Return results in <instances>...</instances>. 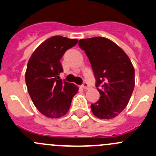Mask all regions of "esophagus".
<instances>
[{
	"label": "esophagus",
	"instance_id": "34e87169",
	"mask_svg": "<svg viewBox=\"0 0 156 156\" xmlns=\"http://www.w3.org/2000/svg\"><path fill=\"white\" fill-rule=\"evenodd\" d=\"M81 87H82V88H83V89L85 90H89L90 88V85L88 84L87 83H84Z\"/></svg>",
	"mask_w": 156,
	"mask_h": 156
}]
</instances>
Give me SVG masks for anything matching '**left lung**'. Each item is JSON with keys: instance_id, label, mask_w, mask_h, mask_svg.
Returning <instances> with one entry per match:
<instances>
[{"instance_id": "left-lung-1", "label": "left lung", "mask_w": 156, "mask_h": 156, "mask_svg": "<svg viewBox=\"0 0 156 156\" xmlns=\"http://www.w3.org/2000/svg\"><path fill=\"white\" fill-rule=\"evenodd\" d=\"M78 45L89 58L100 94L91 105L92 112L99 119L116 117L127 106L134 90V69L130 59L105 37L80 39Z\"/></svg>"}]
</instances>
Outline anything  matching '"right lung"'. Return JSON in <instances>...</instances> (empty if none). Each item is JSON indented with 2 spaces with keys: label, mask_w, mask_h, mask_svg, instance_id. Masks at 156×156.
Segmentation results:
<instances>
[{
  "label": "right lung",
  "mask_w": 156,
  "mask_h": 156,
  "mask_svg": "<svg viewBox=\"0 0 156 156\" xmlns=\"http://www.w3.org/2000/svg\"><path fill=\"white\" fill-rule=\"evenodd\" d=\"M78 39L55 36L40 44L27 63L25 81L35 107L49 118H59L69 110L78 87L60 78L63 67L60 60L66 51L75 46Z\"/></svg>",
  "instance_id": "obj_1"
}]
</instances>
